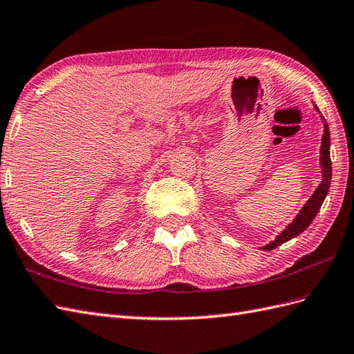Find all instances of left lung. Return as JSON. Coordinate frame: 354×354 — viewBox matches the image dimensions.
<instances>
[{"instance_id": "obj_1", "label": "left lung", "mask_w": 354, "mask_h": 354, "mask_svg": "<svg viewBox=\"0 0 354 354\" xmlns=\"http://www.w3.org/2000/svg\"><path fill=\"white\" fill-rule=\"evenodd\" d=\"M315 107V111L322 113L319 111V107ZM322 121H323V138H322V147H320V166H322V183L320 185L315 188V192L313 193V196L310 197V201H308L304 206L302 209L299 211V214L295 216V220L290 223L287 227L281 232L278 236L269 242L268 245L261 247V250L269 251V250H274L281 243H284L290 239H293L296 236H299L304 230H306L310 227V224L313 223V220L315 218L317 212L322 207L323 202L326 196L329 193V188H330V179H332V161H330V133H329V127L326 124L324 118L320 115Z\"/></svg>"}]
</instances>
